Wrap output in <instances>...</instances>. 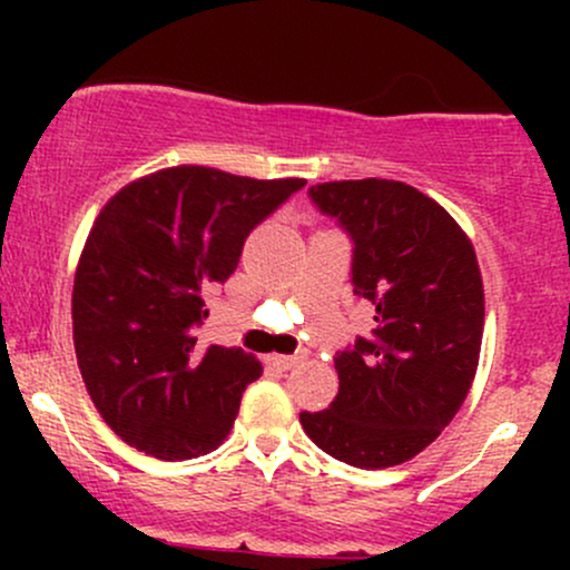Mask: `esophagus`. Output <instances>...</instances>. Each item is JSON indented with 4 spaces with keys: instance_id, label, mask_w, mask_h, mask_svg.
I'll use <instances>...</instances> for the list:
<instances>
[{
    "instance_id": "esophagus-1",
    "label": "esophagus",
    "mask_w": 570,
    "mask_h": 570,
    "mask_svg": "<svg viewBox=\"0 0 570 570\" xmlns=\"http://www.w3.org/2000/svg\"><path fill=\"white\" fill-rule=\"evenodd\" d=\"M299 358H303V356H278V353H276V356H271L267 362H271L273 367H278V370H292L294 364L299 362Z\"/></svg>"
}]
</instances>
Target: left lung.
Listing matches in <instances>:
<instances>
[{"label": "left lung", "instance_id": "8db88e82", "mask_svg": "<svg viewBox=\"0 0 570 570\" xmlns=\"http://www.w3.org/2000/svg\"><path fill=\"white\" fill-rule=\"evenodd\" d=\"M307 195L351 235L353 294L375 305V330L335 356L330 410L299 412V423L337 461L396 466L442 434L472 389L485 326L474 246L404 181H324Z\"/></svg>", "mask_w": 570, "mask_h": 570}]
</instances>
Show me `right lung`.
<instances>
[{"instance_id":"right-lung-1","label":"right lung","mask_w":570,"mask_h":570,"mask_svg":"<svg viewBox=\"0 0 570 570\" xmlns=\"http://www.w3.org/2000/svg\"><path fill=\"white\" fill-rule=\"evenodd\" d=\"M303 187L174 166L101 208L75 273L71 324L85 389L130 448L187 461L227 440L263 364L203 343V289L233 276L248 233Z\"/></svg>"}]
</instances>
